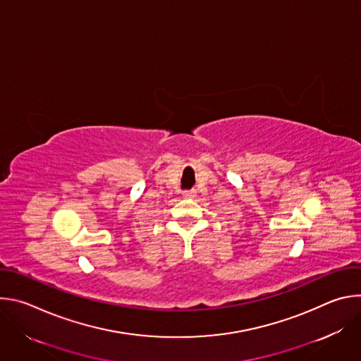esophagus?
Instances as JSON below:
<instances>
[{
    "label": "esophagus",
    "instance_id": "1",
    "mask_svg": "<svg viewBox=\"0 0 361 361\" xmlns=\"http://www.w3.org/2000/svg\"><path fill=\"white\" fill-rule=\"evenodd\" d=\"M195 194H197L195 190H185V191H183V195H184L185 198H194Z\"/></svg>",
    "mask_w": 361,
    "mask_h": 361
}]
</instances>
